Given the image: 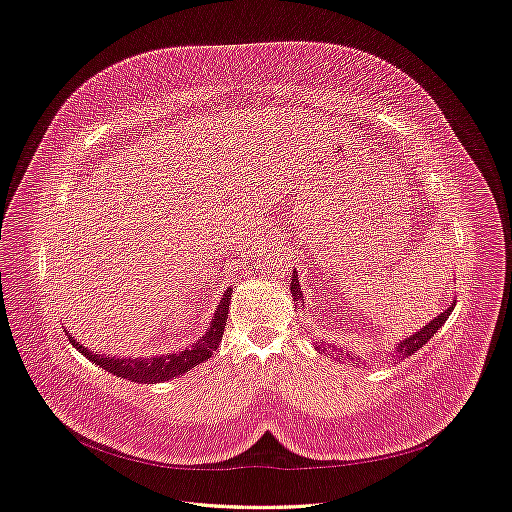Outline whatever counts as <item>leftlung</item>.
<instances>
[{
  "instance_id": "left-lung-1",
  "label": "left lung",
  "mask_w": 512,
  "mask_h": 512,
  "mask_svg": "<svg viewBox=\"0 0 512 512\" xmlns=\"http://www.w3.org/2000/svg\"><path fill=\"white\" fill-rule=\"evenodd\" d=\"M290 292H292V297H294V301H299V303H303L305 299H303V290H301V284H299V274H297V270L292 272V282H290ZM452 309H454V303H450L448 305V309L444 311V313H440L438 317H434L432 321H429L427 326H423L419 332H415L413 336H407L405 340H402L396 348H394V353H396V357L398 359H407V357H411L415 351H419V348L432 338L442 326H444V321L448 319V315L452 313ZM315 348L317 351H321L324 355H330V357H340V355H346V359H353L355 355H351L348 351H344L342 353V348H338V346H334V344H326V342H315Z\"/></svg>"
}]
</instances>
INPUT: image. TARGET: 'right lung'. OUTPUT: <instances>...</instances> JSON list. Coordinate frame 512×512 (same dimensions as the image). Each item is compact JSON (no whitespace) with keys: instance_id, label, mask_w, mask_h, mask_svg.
I'll list each match as a JSON object with an SVG mask.
<instances>
[{"instance_id":"1","label":"right lung","mask_w":512,"mask_h":512,"mask_svg":"<svg viewBox=\"0 0 512 512\" xmlns=\"http://www.w3.org/2000/svg\"><path fill=\"white\" fill-rule=\"evenodd\" d=\"M230 294L232 288H228L224 292V297L218 305V311L213 315V321L209 324L207 332L193 344L184 348V351L178 353H168V355H153V357H139V359H118V357H110V355H95L89 348H85L83 344H78L70 334L68 340L72 342V346H76L78 353H83L89 361H93L95 365H99L101 369L110 371L118 378L137 382V384H159V382H168L172 378H178V375L191 371L195 365L207 361L215 348L220 346L222 342V334H224V326L228 319V309H230Z\"/></svg>"}]
</instances>
